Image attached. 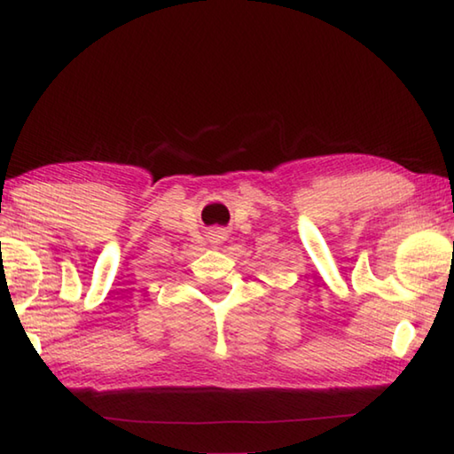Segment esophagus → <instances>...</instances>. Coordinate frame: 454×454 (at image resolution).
<instances>
[{
  "instance_id": "1",
  "label": "esophagus",
  "mask_w": 454,
  "mask_h": 454,
  "mask_svg": "<svg viewBox=\"0 0 454 454\" xmlns=\"http://www.w3.org/2000/svg\"><path fill=\"white\" fill-rule=\"evenodd\" d=\"M208 240H210L212 244H222V242L226 240V230H224V228H218V226L210 228V230H208Z\"/></svg>"
}]
</instances>
